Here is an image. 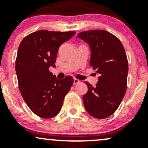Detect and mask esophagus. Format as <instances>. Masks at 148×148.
<instances>
[{
    "label": "esophagus",
    "mask_w": 148,
    "mask_h": 148,
    "mask_svg": "<svg viewBox=\"0 0 148 148\" xmlns=\"http://www.w3.org/2000/svg\"><path fill=\"white\" fill-rule=\"evenodd\" d=\"M80 83V81L77 79H74V84H77Z\"/></svg>",
    "instance_id": "34e87169"
}]
</instances>
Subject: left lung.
<instances>
[{
    "label": "left lung",
    "instance_id": "1",
    "mask_svg": "<svg viewBox=\"0 0 148 148\" xmlns=\"http://www.w3.org/2000/svg\"><path fill=\"white\" fill-rule=\"evenodd\" d=\"M78 37L89 44L90 66L99 74L96 87L86 81L88 90L83 97L86 111L92 117L106 118L120 106L127 90L128 60L120 40L106 30L81 32Z\"/></svg>",
    "mask_w": 148,
    "mask_h": 148
}]
</instances>
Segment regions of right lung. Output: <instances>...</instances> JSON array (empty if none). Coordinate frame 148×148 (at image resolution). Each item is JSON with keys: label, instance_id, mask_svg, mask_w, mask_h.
Instances as JSON below:
<instances>
[{"label": "right lung", "instance_id": "obj_1", "mask_svg": "<svg viewBox=\"0 0 148 148\" xmlns=\"http://www.w3.org/2000/svg\"><path fill=\"white\" fill-rule=\"evenodd\" d=\"M76 33L38 30L23 39L15 63L21 94L37 116L51 118L60 111L64 98L74 83L72 76L56 79L49 71L55 67L59 47Z\"/></svg>", "mask_w": 148, "mask_h": 148}]
</instances>
